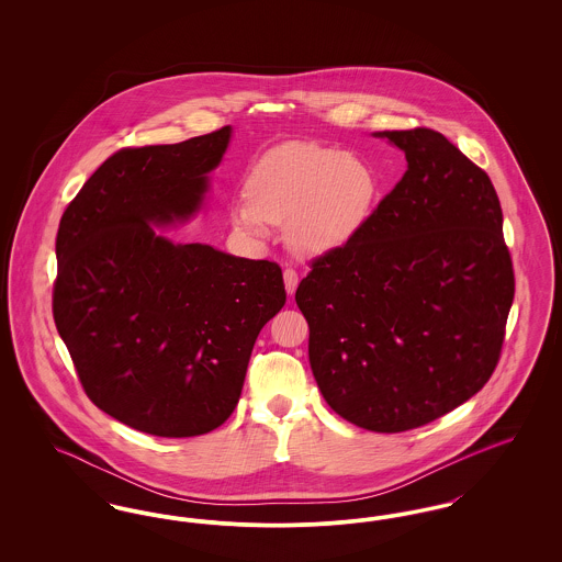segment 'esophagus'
<instances>
[{"mask_svg":"<svg viewBox=\"0 0 562 562\" xmlns=\"http://www.w3.org/2000/svg\"><path fill=\"white\" fill-rule=\"evenodd\" d=\"M296 286H299V273L293 268L284 269V289H286V293L294 294Z\"/></svg>","mask_w":562,"mask_h":562,"instance_id":"1","label":"esophagus"}]
</instances>
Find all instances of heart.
<instances>
[{"label": "heart", "instance_id": "1", "mask_svg": "<svg viewBox=\"0 0 562 562\" xmlns=\"http://www.w3.org/2000/svg\"><path fill=\"white\" fill-rule=\"evenodd\" d=\"M250 202L234 209V221L252 236L266 221L289 223L291 240L305 255H324L351 240L373 211L379 179L348 151L314 143H286L255 164Z\"/></svg>", "mask_w": 562, "mask_h": 562}]
</instances>
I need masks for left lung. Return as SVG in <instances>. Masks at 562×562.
<instances>
[{
  "instance_id": "obj_1",
  "label": "left lung",
  "mask_w": 562,
  "mask_h": 562,
  "mask_svg": "<svg viewBox=\"0 0 562 562\" xmlns=\"http://www.w3.org/2000/svg\"><path fill=\"white\" fill-rule=\"evenodd\" d=\"M406 172L294 301L328 406L396 434L470 401L495 371L514 299L504 214L486 172L436 131H383Z\"/></svg>"
}]
</instances>
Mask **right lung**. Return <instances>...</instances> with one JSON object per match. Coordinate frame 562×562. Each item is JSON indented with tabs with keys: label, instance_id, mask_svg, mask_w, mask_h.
I'll return each instance as SVG.
<instances>
[{
	"label": "right lung",
	"instance_id": "add662e5",
	"mask_svg": "<svg viewBox=\"0 0 562 562\" xmlns=\"http://www.w3.org/2000/svg\"><path fill=\"white\" fill-rule=\"evenodd\" d=\"M229 138L225 126L113 154L58 225L54 322L81 385L113 419L161 438L227 422L255 341L286 303L280 266L156 229L202 209Z\"/></svg>",
	"mask_w": 562,
	"mask_h": 562
}]
</instances>
